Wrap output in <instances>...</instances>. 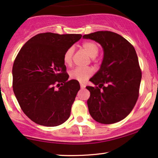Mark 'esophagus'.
I'll return each mask as SVG.
<instances>
[{
	"label": "esophagus",
	"instance_id": "obj_1",
	"mask_svg": "<svg viewBox=\"0 0 158 158\" xmlns=\"http://www.w3.org/2000/svg\"><path fill=\"white\" fill-rule=\"evenodd\" d=\"M80 87H81V89H83V88H85V87H86V85H85V84H84V83H81V82H80Z\"/></svg>",
	"mask_w": 158,
	"mask_h": 158
}]
</instances>
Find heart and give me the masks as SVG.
I'll list each match as a JSON object with an SVG mask.
<instances>
[{
  "label": "heart",
  "mask_w": 158,
  "mask_h": 158,
  "mask_svg": "<svg viewBox=\"0 0 158 158\" xmlns=\"http://www.w3.org/2000/svg\"><path fill=\"white\" fill-rule=\"evenodd\" d=\"M83 49L88 54L89 57L94 59V57H97L99 52L98 45L94 41H85L81 44ZM74 52V48L70 47L65 50L63 55V62L65 65H70L72 63L73 55ZM93 73V70L90 67L87 68H79L77 67L76 69L71 70L69 72V75L71 79H75L79 81H85L87 80L89 77H91Z\"/></svg>",
  "instance_id": "heart-1"
}]
</instances>
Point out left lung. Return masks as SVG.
<instances>
[{
	"label": "left lung",
	"mask_w": 158,
	"mask_h": 158,
	"mask_svg": "<svg viewBox=\"0 0 158 158\" xmlns=\"http://www.w3.org/2000/svg\"><path fill=\"white\" fill-rule=\"evenodd\" d=\"M83 38L99 43L104 52L101 69L90 79L95 87H86L90 92L89 112L99 123L121 121L133 110L139 95L141 70L134 47L111 31H97Z\"/></svg>",
	"instance_id": "1"
}]
</instances>
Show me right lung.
I'll use <instances>...</instances> for the list:
<instances>
[{"label": "right lung", "mask_w": 158, "mask_h": 158, "mask_svg": "<svg viewBox=\"0 0 158 158\" xmlns=\"http://www.w3.org/2000/svg\"><path fill=\"white\" fill-rule=\"evenodd\" d=\"M81 38V34L39 33L17 54L13 91L22 110L35 123L54 127L69 118L80 85L75 79L68 81L63 55Z\"/></svg>", "instance_id": "1"}]
</instances>
